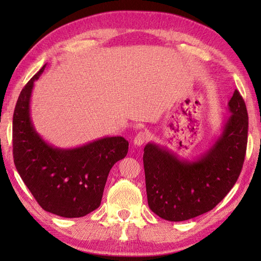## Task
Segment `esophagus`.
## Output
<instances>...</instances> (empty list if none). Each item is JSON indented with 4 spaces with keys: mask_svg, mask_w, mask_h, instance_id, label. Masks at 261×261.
<instances>
[{
    "mask_svg": "<svg viewBox=\"0 0 261 261\" xmlns=\"http://www.w3.org/2000/svg\"><path fill=\"white\" fill-rule=\"evenodd\" d=\"M146 140H147V134H146V132H143V131H140L136 135L135 139H134V143H135V146L140 147L146 142Z\"/></svg>",
    "mask_w": 261,
    "mask_h": 261,
    "instance_id": "34e87169",
    "label": "esophagus"
}]
</instances>
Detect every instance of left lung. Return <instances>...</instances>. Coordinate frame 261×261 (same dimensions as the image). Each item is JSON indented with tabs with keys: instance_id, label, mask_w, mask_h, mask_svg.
Returning <instances> with one entry per match:
<instances>
[{
	"instance_id": "obj_1",
	"label": "left lung",
	"mask_w": 261,
	"mask_h": 261,
	"mask_svg": "<svg viewBox=\"0 0 261 261\" xmlns=\"http://www.w3.org/2000/svg\"><path fill=\"white\" fill-rule=\"evenodd\" d=\"M229 118L206 150L192 160L148 142L143 149L148 205L173 222L208 212L226 196L239 177L248 141V112L237 90L228 103Z\"/></svg>"
}]
</instances>
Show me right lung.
<instances>
[{
    "label": "right lung",
    "instance_id": "right-lung-1",
    "mask_svg": "<svg viewBox=\"0 0 261 261\" xmlns=\"http://www.w3.org/2000/svg\"><path fill=\"white\" fill-rule=\"evenodd\" d=\"M46 65L21 91L13 113L15 168L49 213L82 218L96 210L111 168L127 153L123 137H104L75 148H58L38 134L31 120L30 102L35 82Z\"/></svg>",
    "mask_w": 261,
    "mask_h": 261
}]
</instances>
